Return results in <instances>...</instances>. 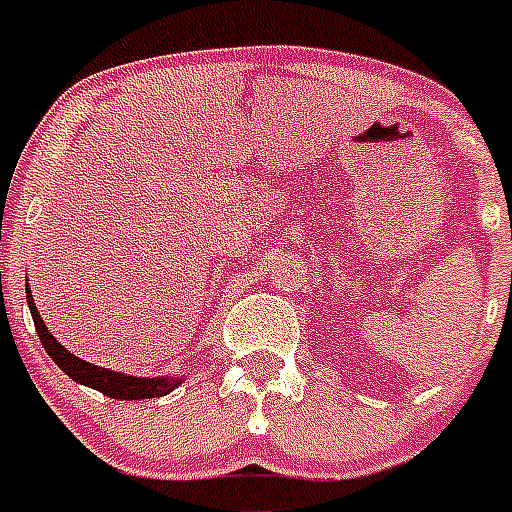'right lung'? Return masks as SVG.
Returning a JSON list of instances; mask_svg holds the SVG:
<instances>
[{"instance_id": "1", "label": "right lung", "mask_w": 512, "mask_h": 512, "mask_svg": "<svg viewBox=\"0 0 512 512\" xmlns=\"http://www.w3.org/2000/svg\"><path fill=\"white\" fill-rule=\"evenodd\" d=\"M25 297L45 354L51 356L58 364V369H61L63 374H69L74 382L84 384V387H92V390L102 392V395L112 397V400H151V397H164L184 382V377H176V374L174 377H169V374H166V377H130V374L112 372V369H104V366L89 364V361L79 359L76 354H71L69 348H63L61 343L53 338L51 330L45 328L38 307H35L30 284H25Z\"/></svg>"}]
</instances>
